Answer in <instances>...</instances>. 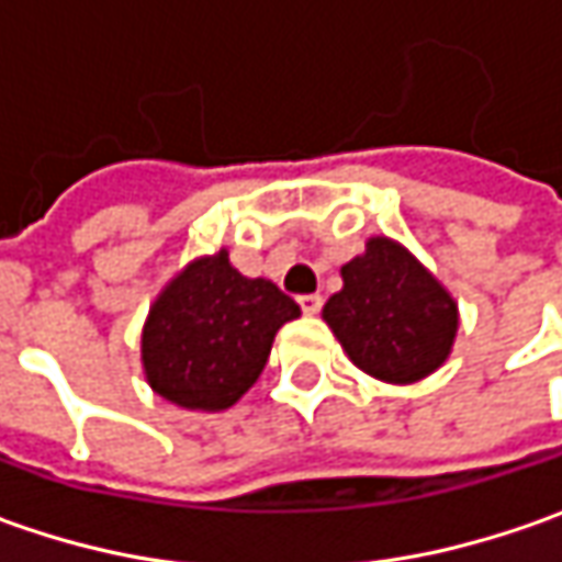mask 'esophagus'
<instances>
[{
  "instance_id": "34e87169",
  "label": "esophagus",
  "mask_w": 562,
  "mask_h": 562,
  "mask_svg": "<svg viewBox=\"0 0 562 562\" xmlns=\"http://www.w3.org/2000/svg\"><path fill=\"white\" fill-rule=\"evenodd\" d=\"M300 310L306 315H315L322 310V296H318V293H303V296H300Z\"/></svg>"
}]
</instances>
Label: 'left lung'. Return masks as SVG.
I'll use <instances>...</instances> for the list:
<instances>
[{"label":"left lung","mask_w":562,"mask_h":562,"mask_svg":"<svg viewBox=\"0 0 562 562\" xmlns=\"http://www.w3.org/2000/svg\"><path fill=\"white\" fill-rule=\"evenodd\" d=\"M322 318L366 375L413 384L441 369L460 328L457 300L406 247L372 237L344 269Z\"/></svg>","instance_id":"8db88e82"}]
</instances>
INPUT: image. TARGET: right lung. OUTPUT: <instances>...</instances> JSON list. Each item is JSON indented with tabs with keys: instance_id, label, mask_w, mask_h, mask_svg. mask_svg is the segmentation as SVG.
Segmentation results:
<instances>
[{
	"instance_id": "add662e5",
	"label": "right lung",
	"mask_w": 562,
	"mask_h": 562,
	"mask_svg": "<svg viewBox=\"0 0 562 562\" xmlns=\"http://www.w3.org/2000/svg\"><path fill=\"white\" fill-rule=\"evenodd\" d=\"M300 306L266 278H244L227 249L193 259L149 306L140 337L149 387L175 406L218 413L262 375L271 340Z\"/></svg>"
}]
</instances>
